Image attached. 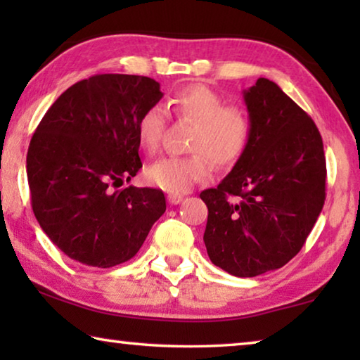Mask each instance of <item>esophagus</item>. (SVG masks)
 Instances as JSON below:
<instances>
[{
	"instance_id": "obj_1",
	"label": "esophagus",
	"mask_w": 360,
	"mask_h": 360,
	"mask_svg": "<svg viewBox=\"0 0 360 360\" xmlns=\"http://www.w3.org/2000/svg\"><path fill=\"white\" fill-rule=\"evenodd\" d=\"M182 200H184V195H176V193H169L168 195L169 205H179Z\"/></svg>"
}]
</instances>
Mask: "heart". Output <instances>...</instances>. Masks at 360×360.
<instances>
[{"label":"heart","instance_id":"obj_1","mask_svg":"<svg viewBox=\"0 0 360 360\" xmlns=\"http://www.w3.org/2000/svg\"><path fill=\"white\" fill-rule=\"evenodd\" d=\"M173 112L179 119L195 124L188 149L191 155H167L148 168L152 184L169 193H186L210 178L212 162L219 168L235 165L251 139V120L238 106L227 103L214 90L202 84H192L176 92L169 100ZM167 114L154 105L139 115L138 141L146 150L154 152L162 141Z\"/></svg>","mask_w":360,"mask_h":360}]
</instances>
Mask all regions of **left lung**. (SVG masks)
Segmentation results:
<instances>
[{"mask_svg": "<svg viewBox=\"0 0 360 360\" xmlns=\"http://www.w3.org/2000/svg\"><path fill=\"white\" fill-rule=\"evenodd\" d=\"M243 98L248 148L200 198L208 206L203 241L211 262L252 278L284 266L303 248L324 206L327 169L318 127L278 84L259 77Z\"/></svg>", "mask_w": 360, "mask_h": 360, "instance_id": "8db88e82", "label": "left lung"}]
</instances>
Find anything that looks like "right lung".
<instances>
[{
  "label": "right lung",
  "mask_w": 360,
  "mask_h": 360,
  "mask_svg": "<svg viewBox=\"0 0 360 360\" xmlns=\"http://www.w3.org/2000/svg\"><path fill=\"white\" fill-rule=\"evenodd\" d=\"M162 96L150 77L96 75L65 90L39 122L27 155L32 206L70 259L124 264L165 212L158 188H117L143 167L138 119Z\"/></svg>",
  "instance_id": "1"
}]
</instances>
